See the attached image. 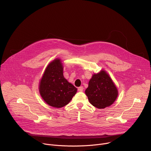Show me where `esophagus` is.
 I'll return each instance as SVG.
<instances>
[{
	"label": "esophagus",
	"instance_id": "34e87169",
	"mask_svg": "<svg viewBox=\"0 0 151 151\" xmlns=\"http://www.w3.org/2000/svg\"><path fill=\"white\" fill-rule=\"evenodd\" d=\"M83 90V87H79V88H78V90L79 92H82Z\"/></svg>",
	"mask_w": 151,
	"mask_h": 151
}]
</instances>
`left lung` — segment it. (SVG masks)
I'll list each match as a JSON object with an SVG mask.
<instances>
[{
    "instance_id": "8db88e82",
    "label": "left lung",
    "mask_w": 151,
    "mask_h": 151,
    "mask_svg": "<svg viewBox=\"0 0 151 151\" xmlns=\"http://www.w3.org/2000/svg\"><path fill=\"white\" fill-rule=\"evenodd\" d=\"M85 92L90 103L98 109L112 105L118 95L116 87L104 70L93 75Z\"/></svg>"
}]
</instances>
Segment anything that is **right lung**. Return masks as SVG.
Wrapping results in <instances>:
<instances>
[{"label": "right lung", "mask_w": 151, "mask_h": 151, "mask_svg": "<svg viewBox=\"0 0 151 151\" xmlns=\"http://www.w3.org/2000/svg\"><path fill=\"white\" fill-rule=\"evenodd\" d=\"M61 60L57 58L47 67L39 82V93L50 106L60 108L67 105L77 92V88L63 76Z\"/></svg>", "instance_id": "obj_1"}]
</instances>
